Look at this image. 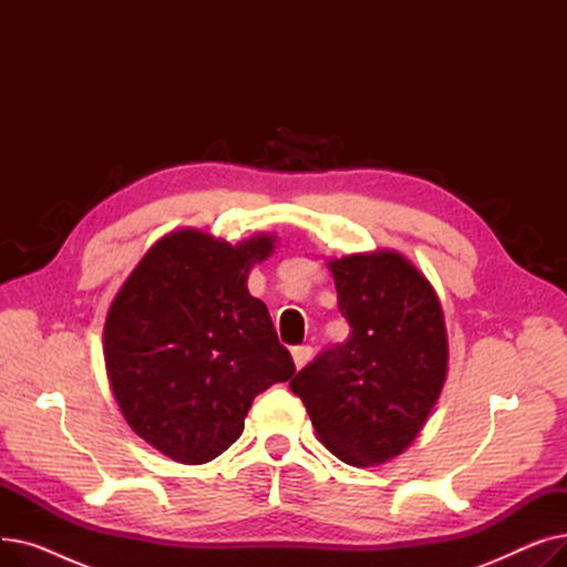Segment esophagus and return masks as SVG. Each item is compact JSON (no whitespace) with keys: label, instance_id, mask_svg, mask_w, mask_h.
Instances as JSON below:
<instances>
[{"label":"esophagus","instance_id":"esophagus-1","mask_svg":"<svg viewBox=\"0 0 567 567\" xmlns=\"http://www.w3.org/2000/svg\"><path fill=\"white\" fill-rule=\"evenodd\" d=\"M291 359H293V365H296V370H303L308 363H310V359H312V347H296V349H291Z\"/></svg>","mask_w":567,"mask_h":567}]
</instances>
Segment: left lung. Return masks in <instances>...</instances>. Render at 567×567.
I'll list each match as a JSON object with an SVG mask.
<instances>
[{"mask_svg": "<svg viewBox=\"0 0 567 567\" xmlns=\"http://www.w3.org/2000/svg\"><path fill=\"white\" fill-rule=\"evenodd\" d=\"M329 271L351 333L317 355L289 389L338 460L379 466L409 449L443 391V308L425 274L398 250L333 257Z\"/></svg>", "mask_w": 567, "mask_h": 567, "instance_id": "left-lung-1", "label": "left lung"}]
</instances>
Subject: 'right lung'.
Here are the masks:
<instances>
[{"instance_id":"obj_1","label":"right lung","mask_w":567,"mask_h":567,"mask_svg":"<svg viewBox=\"0 0 567 567\" xmlns=\"http://www.w3.org/2000/svg\"><path fill=\"white\" fill-rule=\"evenodd\" d=\"M274 234L231 246L184 227L146 250L110 303L103 355L131 430L165 457L206 464L241 436L255 395L296 368L248 276Z\"/></svg>"}]
</instances>
